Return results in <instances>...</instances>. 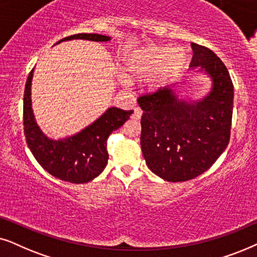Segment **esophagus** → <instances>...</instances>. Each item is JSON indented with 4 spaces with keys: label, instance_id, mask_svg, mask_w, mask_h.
I'll use <instances>...</instances> for the list:
<instances>
[{
    "label": "esophagus",
    "instance_id": "esophagus-1",
    "mask_svg": "<svg viewBox=\"0 0 257 257\" xmlns=\"http://www.w3.org/2000/svg\"><path fill=\"white\" fill-rule=\"evenodd\" d=\"M142 116V110L140 108H135L134 114H133V118L134 119H140Z\"/></svg>",
    "mask_w": 257,
    "mask_h": 257
}]
</instances>
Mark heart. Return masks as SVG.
I'll return each mask as SVG.
<instances>
[{
    "label": "heart",
    "instance_id": "1",
    "mask_svg": "<svg viewBox=\"0 0 257 257\" xmlns=\"http://www.w3.org/2000/svg\"><path fill=\"white\" fill-rule=\"evenodd\" d=\"M186 63L187 54L180 48L170 49L150 44L129 55L123 64V71L128 81L146 80L147 88L153 90L182 70Z\"/></svg>",
    "mask_w": 257,
    "mask_h": 257
}]
</instances>
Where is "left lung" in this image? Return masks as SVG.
<instances>
[{"label": "left lung", "mask_w": 257, "mask_h": 257, "mask_svg": "<svg viewBox=\"0 0 257 257\" xmlns=\"http://www.w3.org/2000/svg\"><path fill=\"white\" fill-rule=\"evenodd\" d=\"M191 47V76L210 80L204 96H182L183 82H176L138 100L143 110V157L148 168L168 182L191 180L209 169L230 138L234 85L229 71L214 51L196 43Z\"/></svg>", "instance_id": "obj_1"}]
</instances>
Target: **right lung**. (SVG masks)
Instances as JSON below:
<instances>
[{"label":"right lung","mask_w":257,"mask_h":257,"mask_svg":"<svg viewBox=\"0 0 257 257\" xmlns=\"http://www.w3.org/2000/svg\"><path fill=\"white\" fill-rule=\"evenodd\" d=\"M85 40L108 42L110 36L100 34H77L60 40ZM55 44V46H56ZM34 70L26 83L23 98V124L30 152L44 170L56 179L70 183H87L103 172L108 163L107 140L112 132L128 121L133 110L110 107L80 132L61 139H51L37 124L32 105V82Z\"/></svg>","instance_id":"1"}]
</instances>
